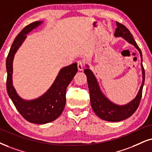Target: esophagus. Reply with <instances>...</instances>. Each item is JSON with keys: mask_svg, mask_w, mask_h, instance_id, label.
I'll return each mask as SVG.
<instances>
[{"mask_svg": "<svg viewBox=\"0 0 152 152\" xmlns=\"http://www.w3.org/2000/svg\"><path fill=\"white\" fill-rule=\"evenodd\" d=\"M83 69V63L81 61H78V71H82Z\"/></svg>", "mask_w": 152, "mask_h": 152, "instance_id": "34e87169", "label": "esophagus"}]
</instances>
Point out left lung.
<instances>
[{
  "label": "left lung",
  "mask_w": 152,
  "mask_h": 152,
  "mask_svg": "<svg viewBox=\"0 0 152 152\" xmlns=\"http://www.w3.org/2000/svg\"><path fill=\"white\" fill-rule=\"evenodd\" d=\"M117 28L114 33V36L116 37L124 38L128 42L131 43L140 51V56H141V65L142 68V83L140 89L138 92L137 96L133 100L130 102L129 104L124 106H118L114 104L109 99H107L104 95L102 93L97 83V79L94 76L93 72L89 69H86L84 70L85 74L87 76L88 88L90 92V98L91 107L93 108L94 112L95 113L97 116L107 121H121L125 119L129 118L131 116L137 109L139 107L140 100H141L142 95L143 86L145 83V72L142 65V55L141 50L136 43L134 40L133 36L128 30V28L124 26V24H121L118 22H116Z\"/></svg>",
  "instance_id": "1"
}]
</instances>
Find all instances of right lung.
Listing matches in <instances>:
<instances>
[{
    "instance_id": "obj_1",
    "label": "right lung",
    "mask_w": 152,
    "mask_h": 152,
    "mask_svg": "<svg viewBox=\"0 0 152 152\" xmlns=\"http://www.w3.org/2000/svg\"><path fill=\"white\" fill-rule=\"evenodd\" d=\"M42 22L31 23L16 36L6 59L7 94L20 114L28 122L45 124L53 121L60 116L66 104V88L78 72L77 63L64 67L59 72L55 82L43 96L31 101H25L19 97L12 86V61L14 55L28 32L41 24Z\"/></svg>"
}]
</instances>
